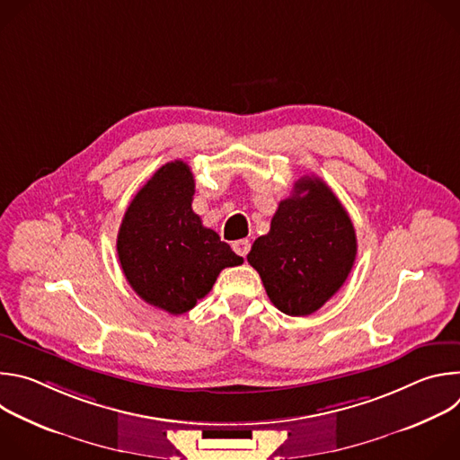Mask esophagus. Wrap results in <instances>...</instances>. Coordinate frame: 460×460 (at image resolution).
Instances as JSON below:
<instances>
[{
  "label": "esophagus",
  "instance_id": "1",
  "mask_svg": "<svg viewBox=\"0 0 460 460\" xmlns=\"http://www.w3.org/2000/svg\"><path fill=\"white\" fill-rule=\"evenodd\" d=\"M233 249H234L236 254L247 256V252H249V249H251V243H249V240H236V242L233 243Z\"/></svg>",
  "mask_w": 460,
  "mask_h": 460
}]
</instances>
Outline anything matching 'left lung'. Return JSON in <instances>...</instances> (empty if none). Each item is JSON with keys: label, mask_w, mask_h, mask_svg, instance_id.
Here are the masks:
<instances>
[{"label": "left lung", "mask_w": 460, "mask_h": 460, "mask_svg": "<svg viewBox=\"0 0 460 460\" xmlns=\"http://www.w3.org/2000/svg\"><path fill=\"white\" fill-rule=\"evenodd\" d=\"M355 256L348 211L320 178L304 176L279 204L270 233L254 240L247 261L282 313L307 316L344 286Z\"/></svg>", "instance_id": "8db88e82"}]
</instances>
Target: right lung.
<instances>
[{
	"label": "right lung",
	"mask_w": 460,
	"mask_h": 460,
	"mask_svg": "<svg viewBox=\"0 0 460 460\" xmlns=\"http://www.w3.org/2000/svg\"><path fill=\"white\" fill-rule=\"evenodd\" d=\"M194 178L181 160L162 165L128 204L116 240L127 282L147 304L181 314L204 298L226 268L240 266L190 208Z\"/></svg>",
	"instance_id": "right-lung-1"
}]
</instances>
